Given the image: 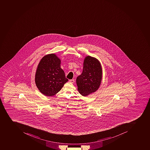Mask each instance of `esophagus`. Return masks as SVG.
Here are the masks:
<instances>
[{"mask_svg": "<svg viewBox=\"0 0 150 150\" xmlns=\"http://www.w3.org/2000/svg\"><path fill=\"white\" fill-rule=\"evenodd\" d=\"M69 81L71 83H73L75 82L74 79H70V80Z\"/></svg>", "mask_w": 150, "mask_h": 150, "instance_id": "34e87169", "label": "esophagus"}]
</instances>
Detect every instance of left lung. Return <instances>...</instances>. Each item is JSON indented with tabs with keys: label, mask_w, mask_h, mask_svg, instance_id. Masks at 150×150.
<instances>
[{
	"label": "left lung",
	"mask_w": 150,
	"mask_h": 150,
	"mask_svg": "<svg viewBox=\"0 0 150 150\" xmlns=\"http://www.w3.org/2000/svg\"><path fill=\"white\" fill-rule=\"evenodd\" d=\"M102 75L101 66L99 61L91 56L86 57L82 73L76 79L79 93L86 96L97 91L100 85Z\"/></svg>",
	"instance_id": "left-lung-1"
}]
</instances>
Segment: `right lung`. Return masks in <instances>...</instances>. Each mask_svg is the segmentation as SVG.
<instances>
[{
    "mask_svg": "<svg viewBox=\"0 0 150 150\" xmlns=\"http://www.w3.org/2000/svg\"><path fill=\"white\" fill-rule=\"evenodd\" d=\"M68 81L61 68V60L56 55H47L41 59L35 77L36 86L41 93L46 96L55 95Z\"/></svg>",
    "mask_w": 150,
    "mask_h": 150,
    "instance_id": "obj_1",
    "label": "right lung"
}]
</instances>
